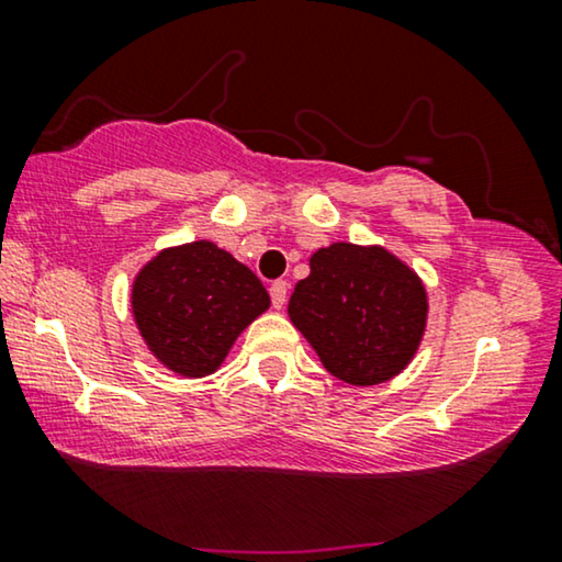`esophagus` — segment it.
I'll return each instance as SVG.
<instances>
[{"label":"esophagus","instance_id":"34e87169","mask_svg":"<svg viewBox=\"0 0 562 562\" xmlns=\"http://www.w3.org/2000/svg\"><path fill=\"white\" fill-rule=\"evenodd\" d=\"M271 304L276 306V310H283V304H286V291H289V283L286 281H273L271 283Z\"/></svg>","mask_w":562,"mask_h":562}]
</instances>
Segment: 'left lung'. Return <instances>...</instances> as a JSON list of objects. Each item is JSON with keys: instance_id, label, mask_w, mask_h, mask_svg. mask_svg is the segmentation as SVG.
Returning <instances> with one entry per match:
<instances>
[{"instance_id": "1", "label": "left lung", "mask_w": 562, "mask_h": 562, "mask_svg": "<svg viewBox=\"0 0 562 562\" xmlns=\"http://www.w3.org/2000/svg\"><path fill=\"white\" fill-rule=\"evenodd\" d=\"M289 317L329 373L373 386L402 373L419 348L427 294L417 273L383 248L335 243L310 260Z\"/></svg>"}]
</instances>
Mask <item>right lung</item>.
<instances>
[{
    "instance_id": "1",
    "label": "right lung",
    "mask_w": 562,
    "mask_h": 562,
    "mask_svg": "<svg viewBox=\"0 0 562 562\" xmlns=\"http://www.w3.org/2000/svg\"><path fill=\"white\" fill-rule=\"evenodd\" d=\"M268 304L258 276L206 240L158 252L133 283L143 340L160 363L189 379L217 371Z\"/></svg>"
}]
</instances>
